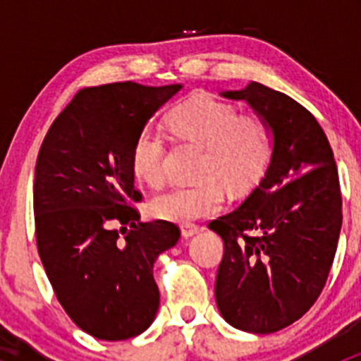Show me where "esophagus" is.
Returning <instances> with one entry per match:
<instances>
[{
    "label": "esophagus",
    "mask_w": 361,
    "mask_h": 361,
    "mask_svg": "<svg viewBox=\"0 0 361 361\" xmlns=\"http://www.w3.org/2000/svg\"><path fill=\"white\" fill-rule=\"evenodd\" d=\"M180 231H181V235H183L185 239H188V238H192L194 234H197V232L201 231V227H199V225L188 224V225H181Z\"/></svg>",
    "instance_id": "1"
}]
</instances>
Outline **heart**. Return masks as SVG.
Wrapping results in <instances>:
<instances>
[{
    "instance_id": "1",
    "label": "heart",
    "mask_w": 361,
    "mask_h": 361,
    "mask_svg": "<svg viewBox=\"0 0 361 361\" xmlns=\"http://www.w3.org/2000/svg\"><path fill=\"white\" fill-rule=\"evenodd\" d=\"M167 127L174 140L204 148L197 185H178L155 195L152 213L174 224H190L216 213L225 202L221 185L246 188L264 174L271 159L267 127L258 116L241 115L238 108L207 94L190 97L167 115ZM166 140L159 130L147 127L137 134L130 152L133 173L150 187L166 178Z\"/></svg>"
}]
</instances>
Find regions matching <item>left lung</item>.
I'll list each match as a JSON object with an SVG mask.
<instances>
[{
  "instance_id": "obj_1",
  "label": "left lung",
  "mask_w": 361,
  "mask_h": 361,
  "mask_svg": "<svg viewBox=\"0 0 361 361\" xmlns=\"http://www.w3.org/2000/svg\"><path fill=\"white\" fill-rule=\"evenodd\" d=\"M221 96L253 108L272 154L245 202L209 224L225 245L216 305L234 329L272 334L300 319L329 278L342 227L337 166L318 120L286 94L251 82Z\"/></svg>"
}]
</instances>
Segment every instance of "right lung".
Returning a JSON list of instances; mask_svg holds the SVG:
<instances>
[{"mask_svg":"<svg viewBox=\"0 0 361 361\" xmlns=\"http://www.w3.org/2000/svg\"><path fill=\"white\" fill-rule=\"evenodd\" d=\"M180 89L118 82L78 90L39 148L32 187L39 258L69 318L101 341L140 336L159 311L154 264L180 228L140 221L130 152Z\"/></svg>","mask_w":361,"mask_h":361,"instance_id":"1","label":"right lung"}]
</instances>
